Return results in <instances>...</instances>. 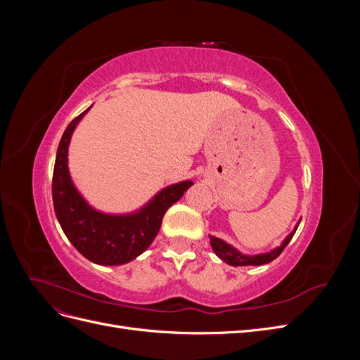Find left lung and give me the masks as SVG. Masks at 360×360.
Masks as SVG:
<instances>
[{
    "label": "left lung",
    "instance_id": "left-lung-1",
    "mask_svg": "<svg viewBox=\"0 0 360 360\" xmlns=\"http://www.w3.org/2000/svg\"><path fill=\"white\" fill-rule=\"evenodd\" d=\"M300 221L296 224V226H294V230L284 238V240H282V243L279 246H276L275 249H271V250H269V252H264V254L246 255V254L240 252V250H238V249H236L234 246H231L230 243L224 242L222 238H217L214 236H209L210 237V245H212V248L214 250V254L219 257L222 261H225L226 264H230V266L238 267V266H261V264H267V263H270V261H274L282 252V250H284V248L290 243L294 233H296V230H297Z\"/></svg>",
    "mask_w": 360,
    "mask_h": 360
}]
</instances>
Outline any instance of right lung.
Wrapping results in <instances>:
<instances>
[{"mask_svg":"<svg viewBox=\"0 0 360 360\" xmlns=\"http://www.w3.org/2000/svg\"><path fill=\"white\" fill-rule=\"evenodd\" d=\"M90 110L91 106L72 120L61 136L52 179L53 209L64 234L86 259L101 266H120L135 259L151 245L160 230L163 214L193 181L169 184L130 213L112 214L94 209L76 189L69 171L72 135Z\"/></svg>","mask_w":360,"mask_h":360,"instance_id":"right-lung-1","label":"right lung"}]
</instances>
